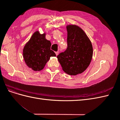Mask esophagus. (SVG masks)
<instances>
[{"instance_id": "esophagus-1", "label": "esophagus", "mask_w": 120, "mask_h": 120, "mask_svg": "<svg viewBox=\"0 0 120 120\" xmlns=\"http://www.w3.org/2000/svg\"><path fill=\"white\" fill-rule=\"evenodd\" d=\"M59 52H56V56H57L58 54H59Z\"/></svg>"}]
</instances>
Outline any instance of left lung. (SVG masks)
<instances>
[{"label": "left lung", "mask_w": 120, "mask_h": 120, "mask_svg": "<svg viewBox=\"0 0 120 120\" xmlns=\"http://www.w3.org/2000/svg\"><path fill=\"white\" fill-rule=\"evenodd\" d=\"M68 47L57 56L63 71L70 75L84 71L91 61L93 50L92 43L81 28L68 25Z\"/></svg>", "instance_id": "obj_1"}]
</instances>
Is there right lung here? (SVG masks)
I'll use <instances>...</instances> for the list:
<instances>
[{
    "instance_id": "add662e5",
    "label": "right lung",
    "mask_w": 120,
    "mask_h": 120,
    "mask_svg": "<svg viewBox=\"0 0 120 120\" xmlns=\"http://www.w3.org/2000/svg\"><path fill=\"white\" fill-rule=\"evenodd\" d=\"M45 34L36 31L24 47L23 56L27 66L34 71L44 68L51 56L56 54L50 49L51 42L45 39Z\"/></svg>"
}]
</instances>
